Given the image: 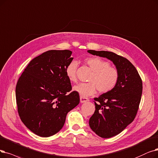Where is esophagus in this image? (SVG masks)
<instances>
[{
	"label": "esophagus",
	"mask_w": 158,
	"mask_h": 158,
	"mask_svg": "<svg viewBox=\"0 0 158 158\" xmlns=\"http://www.w3.org/2000/svg\"><path fill=\"white\" fill-rule=\"evenodd\" d=\"M89 99L86 98H84V97H80V102H81V103H83V102H86L87 101H88Z\"/></svg>",
	"instance_id": "obj_1"
}]
</instances>
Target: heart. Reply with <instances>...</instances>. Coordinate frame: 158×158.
<instances>
[{
    "mask_svg": "<svg viewBox=\"0 0 158 158\" xmlns=\"http://www.w3.org/2000/svg\"><path fill=\"white\" fill-rule=\"evenodd\" d=\"M85 63L93 71L89 79L90 83H80L73 87V90L82 97H88L96 92L107 93L112 90L117 85L119 73L115 68L110 66L106 60L99 57H90L85 59ZM78 63L72 60L66 68V76L70 81H77V69Z\"/></svg>",
    "mask_w": 158,
    "mask_h": 158,
    "instance_id": "heart-1",
    "label": "heart"
}]
</instances>
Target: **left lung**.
<instances>
[{
	"instance_id": "left-lung-1",
	"label": "left lung",
	"mask_w": 158,
	"mask_h": 158,
	"mask_svg": "<svg viewBox=\"0 0 158 158\" xmlns=\"http://www.w3.org/2000/svg\"><path fill=\"white\" fill-rule=\"evenodd\" d=\"M87 52L110 60L119 73L118 83L112 90L94 98L95 110L89 120V125L96 134L110 138L121 133L134 121L142 95V81L127 59L111 52Z\"/></svg>"
}]
</instances>
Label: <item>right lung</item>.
Wrapping results in <instances>:
<instances>
[{
    "instance_id": "add662e5",
    "label": "right lung",
    "mask_w": 158,
    "mask_h": 158,
    "mask_svg": "<svg viewBox=\"0 0 158 158\" xmlns=\"http://www.w3.org/2000/svg\"><path fill=\"white\" fill-rule=\"evenodd\" d=\"M72 51L49 50L33 59L20 75L15 94L20 118L32 132L50 137L63 128L68 112L79 105L66 68Z\"/></svg>"
}]
</instances>
